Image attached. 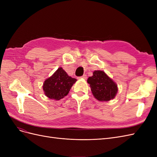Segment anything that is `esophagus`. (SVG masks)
Wrapping results in <instances>:
<instances>
[{
	"label": "esophagus",
	"mask_w": 157,
	"mask_h": 157,
	"mask_svg": "<svg viewBox=\"0 0 157 157\" xmlns=\"http://www.w3.org/2000/svg\"><path fill=\"white\" fill-rule=\"evenodd\" d=\"M80 78H83V79H86V78H87V76H86V75H84L82 76V77H80Z\"/></svg>",
	"instance_id": "34e87169"
}]
</instances>
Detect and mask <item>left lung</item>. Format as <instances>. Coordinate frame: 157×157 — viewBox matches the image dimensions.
<instances>
[{
    "label": "left lung",
    "instance_id": "left-lung-1",
    "mask_svg": "<svg viewBox=\"0 0 157 157\" xmlns=\"http://www.w3.org/2000/svg\"><path fill=\"white\" fill-rule=\"evenodd\" d=\"M94 96L99 101H109L115 97L118 88L115 82L102 71H95L87 80Z\"/></svg>",
    "mask_w": 157,
    "mask_h": 157
}]
</instances>
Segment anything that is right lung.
I'll return each mask as SVG.
<instances>
[{
    "label": "right lung",
    "mask_w": 157,
    "mask_h": 157,
    "mask_svg": "<svg viewBox=\"0 0 157 157\" xmlns=\"http://www.w3.org/2000/svg\"><path fill=\"white\" fill-rule=\"evenodd\" d=\"M76 81L77 79L69 77L62 68L59 67L52 77L45 80L43 90L50 99L59 100L67 96Z\"/></svg>",
    "instance_id": "1"
}]
</instances>
